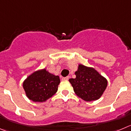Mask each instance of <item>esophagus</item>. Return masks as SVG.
I'll list each match as a JSON object with an SVG mask.
<instances>
[{
    "instance_id": "34e87169",
    "label": "esophagus",
    "mask_w": 131,
    "mask_h": 131,
    "mask_svg": "<svg viewBox=\"0 0 131 131\" xmlns=\"http://www.w3.org/2000/svg\"><path fill=\"white\" fill-rule=\"evenodd\" d=\"M62 79H63V80H68V79H69V76L65 77V78H62Z\"/></svg>"
}]
</instances>
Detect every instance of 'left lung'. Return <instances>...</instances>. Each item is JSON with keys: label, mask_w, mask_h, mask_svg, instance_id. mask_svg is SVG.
<instances>
[{"label": "left lung", "mask_w": 131, "mask_h": 131, "mask_svg": "<svg viewBox=\"0 0 131 131\" xmlns=\"http://www.w3.org/2000/svg\"><path fill=\"white\" fill-rule=\"evenodd\" d=\"M76 78L69 79L74 91L79 97L86 101L100 98L107 86V80L96 70L79 64L75 72Z\"/></svg>", "instance_id": "8db88e82"}]
</instances>
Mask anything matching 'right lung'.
Masks as SVG:
<instances>
[{
  "instance_id": "right-lung-1",
  "label": "right lung",
  "mask_w": 131,
  "mask_h": 131,
  "mask_svg": "<svg viewBox=\"0 0 131 131\" xmlns=\"http://www.w3.org/2000/svg\"><path fill=\"white\" fill-rule=\"evenodd\" d=\"M60 79L45 68L34 72L23 82L26 95L34 102H44L52 97L58 90Z\"/></svg>"
}]
</instances>
